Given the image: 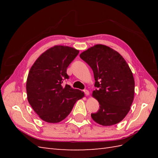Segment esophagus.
<instances>
[{
    "instance_id": "34e87169",
    "label": "esophagus",
    "mask_w": 158,
    "mask_h": 158,
    "mask_svg": "<svg viewBox=\"0 0 158 158\" xmlns=\"http://www.w3.org/2000/svg\"><path fill=\"white\" fill-rule=\"evenodd\" d=\"M83 92H84V93H85V94L86 96H89V92L88 91V89H85V90H84V91H83Z\"/></svg>"
}]
</instances>
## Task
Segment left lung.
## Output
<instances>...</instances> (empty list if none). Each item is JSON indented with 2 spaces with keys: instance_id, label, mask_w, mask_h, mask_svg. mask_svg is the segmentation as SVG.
<instances>
[{
  "instance_id": "8db88e82",
  "label": "left lung",
  "mask_w": 158,
  "mask_h": 158,
  "mask_svg": "<svg viewBox=\"0 0 158 158\" xmlns=\"http://www.w3.org/2000/svg\"><path fill=\"white\" fill-rule=\"evenodd\" d=\"M79 56L92 68L97 88L92 96L100 109L91 114L92 118L105 126L119 123L128 113L135 96V79L128 64L115 50L101 44Z\"/></svg>"
}]
</instances>
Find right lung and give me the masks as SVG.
I'll return each instance as SVG.
<instances>
[{
  "label": "right lung",
  "instance_id": "add662e5",
  "mask_svg": "<svg viewBox=\"0 0 158 158\" xmlns=\"http://www.w3.org/2000/svg\"><path fill=\"white\" fill-rule=\"evenodd\" d=\"M79 52L71 47L55 45L43 52L30 70L26 81L28 102L46 122L54 123L64 119L75 102L84 96L81 90L62 85L69 79L67 67Z\"/></svg>",
  "mask_w": 158,
  "mask_h": 158
}]
</instances>
